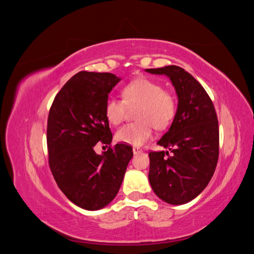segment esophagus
<instances>
[{
    "instance_id": "1",
    "label": "esophagus",
    "mask_w": 254,
    "mask_h": 254,
    "mask_svg": "<svg viewBox=\"0 0 254 254\" xmlns=\"http://www.w3.org/2000/svg\"><path fill=\"white\" fill-rule=\"evenodd\" d=\"M132 151H133L134 155H137V153L142 152V150L139 147H135V146H133V147H132Z\"/></svg>"
}]
</instances>
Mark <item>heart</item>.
Segmentation results:
<instances>
[{
	"label": "heart",
	"mask_w": 254,
	"mask_h": 254,
	"mask_svg": "<svg viewBox=\"0 0 254 254\" xmlns=\"http://www.w3.org/2000/svg\"><path fill=\"white\" fill-rule=\"evenodd\" d=\"M122 98L110 95L105 102L106 118L113 125L124 120L127 106L135 105L137 121L122 126L117 131V140L130 145H142L152 135V127L163 130L172 124L177 113V99L160 83L148 78H137L122 90Z\"/></svg>",
	"instance_id": "1"
}]
</instances>
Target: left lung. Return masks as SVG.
<instances>
[{
  "mask_svg": "<svg viewBox=\"0 0 254 254\" xmlns=\"http://www.w3.org/2000/svg\"><path fill=\"white\" fill-rule=\"evenodd\" d=\"M171 78L178 95V109L158 145L168 151L149 152L150 186L171 204L193 200L210 182L219 155V128L212 99L203 87L182 67L146 68Z\"/></svg>",
  "mask_w": 254,
  "mask_h": 254,
  "instance_id": "left-lung-1",
  "label": "left lung"
}]
</instances>
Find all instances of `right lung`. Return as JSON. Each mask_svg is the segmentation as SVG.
Here are the masks:
<instances>
[{
    "label": "right lung",
    "instance_id": "1",
    "mask_svg": "<svg viewBox=\"0 0 254 254\" xmlns=\"http://www.w3.org/2000/svg\"><path fill=\"white\" fill-rule=\"evenodd\" d=\"M121 79L111 73L81 71L75 74L54 98L48 119L49 164L63 193L76 205L95 211L117 196L132 147L111 146L112 133L105 102ZM110 145L103 155L94 146Z\"/></svg>",
    "mask_w": 254,
    "mask_h": 254
}]
</instances>
